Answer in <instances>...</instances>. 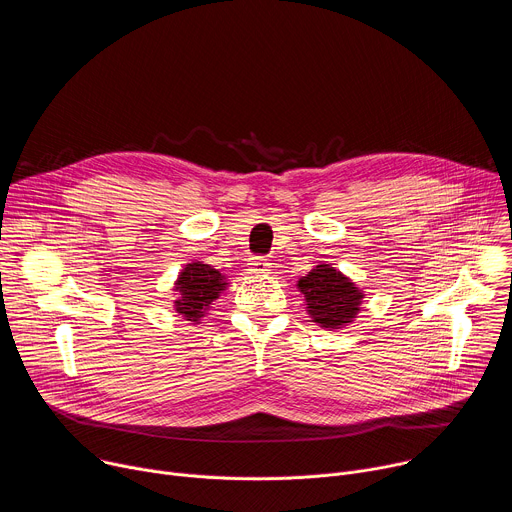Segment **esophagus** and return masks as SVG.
<instances>
[{"label": "esophagus", "instance_id": "obj_1", "mask_svg": "<svg viewBox=\"0 0 512 512\" xmlns=\"http://www.w3.org/2000/svg\"><path fill=\"white\" fill-rule=\"evenodd\" d=\"M247 265H249L251 273H267L269 271V263L263 257H251Z\"/></svg>", "mask_w": 512, "mask_h": 512}]
</instances>
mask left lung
I'll return each instance as SVG.
<instances>
[{
	"label": "left lung",
	"instance_id": "1",
	"mask_svg": "<svg viewBox=\"0 0 512 512\" xmlns=\"http://www.w3.org/2000/svg\"><path fill=\"white\" fill-rule=\"evenodd\" d=\"M298 289L306 298L304 304L312 322L328 330L352 324L364 298L362 289L330 263H320L306 277H300Z\"/></svg>",
	"mask_w": 512,
	"mask_h": 512
}]
</instances>
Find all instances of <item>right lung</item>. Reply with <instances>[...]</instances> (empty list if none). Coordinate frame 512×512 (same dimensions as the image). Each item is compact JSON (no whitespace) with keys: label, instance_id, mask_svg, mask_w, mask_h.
Listing matches in <instances>:
<instances>
[{"label":"right lung","instance_id":"add662e5","mask_svg":"<svg viewBox=\"0 0 512 512\" xmlns=\"http://www.w3.org/2000/svg\"><path fill=\"white\" fill-rule=\"evenodd\" d=\"M227 287V277L221 271L208 263L192 261L180 271L174 283V310L184 320L200 324L202 316L210 310L212 302L221 296Z\"/></svg>","mask_w":512,"mask_h":512}]
</instances>
